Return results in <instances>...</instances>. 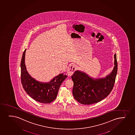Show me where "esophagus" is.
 Segmentation results:
<instances>
[{"label":"esophagus","mask_w":135,"mask_h":135,"mask_svg":"<svg viewBox=\"0 0 135 135\" xmlns=\"http://www.w3.org/2000/svg\"><path fill=\"white\" fill-rule=\"evenodd\" d=\"M76 69V67L74 64H71L68 67L67 69V74L68 76H71L73 75V73Z\"/></svg>","instance_id":"1"}]
</instances>
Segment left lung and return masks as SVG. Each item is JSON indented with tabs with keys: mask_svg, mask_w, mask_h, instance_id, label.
Masks as SVG:
<instances>
[{
	"mask_svg": "<svg viewBox=\"0 0 135 135\" xmlns=\"http://www.w3.org/2000/svg\"><path fill=\"white\" fill-rule=\"evenodd\" d=\"M114 57V68L105 78L93 79L82 71H75L71 78L74 84L73 94L76 100L89 105L99 102L109 95L114 86L118 71L116 54Z\"/></svg>",
	"mask_w": 135,
	"mask_h": 135,
	"instance_id": "8db88e82",
	"label": "left lung"
}]
</instances>
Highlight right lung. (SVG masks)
<instances>
[{
    "instance_id": "right-lung-1",
    "label": "right lung",
    "mask_w": 135,
    "mask_h": 135,
    "mask_svg": "<svg viewBox=\"0 0 135 135\" xmlns=\"http://www.w3.org/2000/svg\"><path fill=\"white\" fill-rule=\"evenodd\" d=\"M25 50L21 63V79L24 89L33 99L44 104H49L56 99L59 87L67 78V75L61 74L50 82L42 83L31 78L26 70L25 64Z\"/></svg>"
}]
</instances>
